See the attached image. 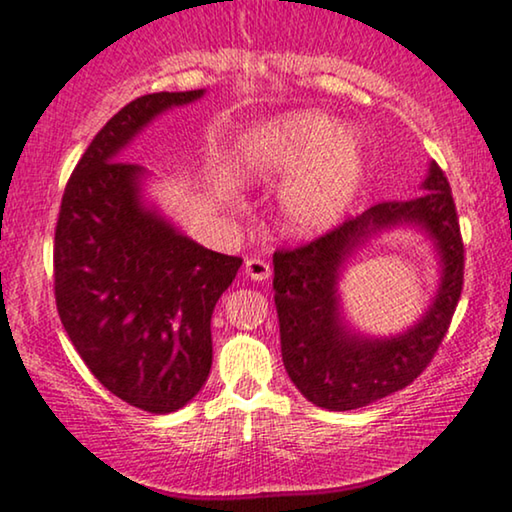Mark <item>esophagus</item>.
Returning a JSON list of instances; mask_svg holds the SVG:
<instances>
[{
	"label": "esophagus",
	"mask_w": 512,
	"mask_h": 512,
	"mask_svg": "<svg viewBox=\"0 0 512 512\" xmlns=\"http://www.w3.org/2000/svg\"><path fill=\"white\" fill-rule=\"evenodd\" d=\"M245 276L250 278V281H267L271 276V267L264 260H257V257H250L248 262H245Z\"/></svg>",
	"instance_id": "esophagus-1"
}]
</instances>
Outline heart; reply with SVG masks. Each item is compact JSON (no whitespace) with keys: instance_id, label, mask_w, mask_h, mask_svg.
<instances>
[{"instance_id":"heart-1","label":"heart","mask_w":512,"mask_h":512,"mask_svg":"<svg viewBox=\"0 0 512 512\" xmlns=\"http://www.w3.org/2000/svg\"><path fill=\"white\" fill-rule=\"evenodd\" d=\"M363 145L327 114L295 112L264 126L243 156L255 180L295 173L281 192L285 229L316 236L342 220L363 180Z\"/></svg>"}]
</instances>
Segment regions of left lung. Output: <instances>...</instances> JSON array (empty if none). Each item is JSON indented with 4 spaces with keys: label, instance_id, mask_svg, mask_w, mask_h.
<instances>
[{
    "label": "left lung",
    "instance_id": "obj_1",
    "mask_svg": "<svg viewBox=\"0 0 512 512\" xmlns=\"http://www.w3.org/2000/svg\"><path fill=\"white\" fill-rule=\"evenodd\" d=\"M424 194L384 201L309 245L274 255V302L283 365L309 403L349 412L412 384L445 339L463 288V243L452 189L438 163ZM398 226L424 230L441 264L439 290L417 324L391 338L358 333L343 316L338 281L350 257L374 235Z\"/></svg>",
    "mask_w": 512,
    "mask_h": 512
}]
</instances>
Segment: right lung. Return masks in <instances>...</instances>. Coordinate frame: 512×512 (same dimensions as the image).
Listing matches in <instances>:
<instances>
[{"label":"right lung","instance_id":"obj_1","mask_svg":"<svg viewBox=\"0 0 512 512\" xmlns=\"http://www.w3.org/2000/svg\"><path fill=\"white\" fill-rule=\"evenodd\" d=\"M203 93L142 95L100 128L67 182L53 245L56 304L74 349L109 393L152 414L180 410L206 384L210 318L243 260L182 234L145 199L152 173L121 152Z\"/></svg>","mask_w":512,"mask_h":512}]
</instances>
